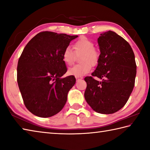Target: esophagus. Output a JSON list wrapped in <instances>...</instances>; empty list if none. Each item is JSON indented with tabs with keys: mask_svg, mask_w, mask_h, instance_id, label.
Wrapping results in <instances>:
<instances>
[{
	"mask_svg": "<svg viewBox=\"0 0 150 150\" xmlns=\"http://www.w3.org/2000/svg\"><path fill=\"white\" fill-rule=\"evenodd\" d=\"M76 77V79H77V81H79L80 80V79H83V77Z\"/></svg>",
	"mask_w": 150,
	"mask_h": 150,
	"instance_id": "1",
	"label": "esophagus"
}]
</instances>
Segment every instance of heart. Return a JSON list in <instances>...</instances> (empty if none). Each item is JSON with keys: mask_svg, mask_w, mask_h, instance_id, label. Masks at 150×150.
<instances>
[{"mask_svg": "<svg viewBox=\"0 0 150 150\" xmlns=\"http://www.w3.org/2000/svg\"><path fill=\"white\" fill-rule=\"evenodd\" d=\"M73 50L67 47L62 52V60L67 66H71L74 62L75 54H81V64L69 68L67 73L75 77H83L92 69V66H95L99 62V53L94 48V43L86 37H81L73 44Z\"/></svg>", "mask_w": 150, "mask_h": 150, "instance_id": "1", "label": "heart"}]
</instances>
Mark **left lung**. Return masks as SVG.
Wrapping results in <instances>:
<instances>
[{"label": "left lung", "instance_id": "1", "mask_svg": "<svg viewBox=\"0 0 150 150\" xmlns=\"http://www.w3.org/2000/svg\"><path fill=\"white\" fill-rule=\"evenodd\" d=\"M101 54L92 76L86 77L84 98L96 112L109 114L124 106L133 90L137 65L133 49L127 41L112 31L100 34ZM96 76L102 79L98 81Z\"/></svg>", "mask_w": 150, "mask_h": 150}]
</instances>
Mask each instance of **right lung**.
Instances as JSON below:
<instances>
[{"instance_id":"1","label":"right lung","mask_w":150,"mask_h":150,"mask_svg":"<svg viewBox=\"0 0 150 150\" xmlns=\"http://www.w3.org/2000/svg\"><path fill=\"white\" fill-rule=\"evenodd\" d=\"M78 36L45 31L36 34L23 49L17 68V80L26 108L34 115L48 118L62 109L74 86L67 71L62 52Z\"/></svg>"}]
</instances>
